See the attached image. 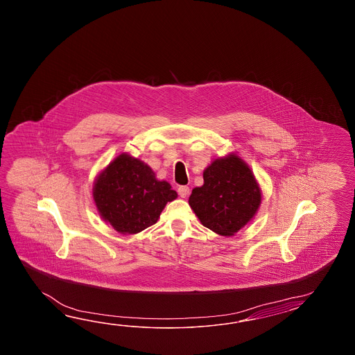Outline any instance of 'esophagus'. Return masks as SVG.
I'll return each instance as SVG.
<instances>
[{
	"instance_id": "34e87169",
	"label": "esophagus",
	"mask_w": 355,
	"mask_h": 355,
	"mask_svg": "<svg viewBox=\"0 0 355 355\" xmlns=\"http://www.w3.org/2000/svg\"><path fill=\"white\" fill-rule=\"evenodd\" d=\"M178 193H179V196L181 198H187L189 196V193H190V189H189V187H180V188L178 189Z\"/></svg>"
}]
</instances>
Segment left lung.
Returning <instances> with one entry per match:
<instances>
[{"instance_id":"obj_1","label":"left lung","mask_w":355,"mask_h":355,"mask_svg":"<svg viewBox=\"0 0 355 355\" xmlns=\"http://www.w3.org/2000/svg\"><path fill=\"white\" fill-rule=\"evenodd\" d=\"M204 184L193 189L189 205L204 227L234 236L257 214L261 190L248 164L237 155L214 159L204 170Z\"/></svg>"}]
</instances>
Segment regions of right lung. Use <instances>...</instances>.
Returning <instances> with one entry per match:
<instances>
[{"label":"right lung","mask_w":355,"mask_h":355,"mask_svg":"<svg viewBox=\"0 0 355 355\" xmlns=\"http://www.w3.org/2000/svg\"><path fill=\"white\" fill-rule=\"evenodd\" d=\"M92 196L101 218L115 231L133 234L155 225L178 194L144 161L121 153L96 178Z\"/></svg>","instance_id":"right-lung-1"}]
</instances>
